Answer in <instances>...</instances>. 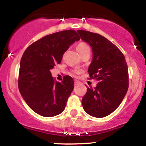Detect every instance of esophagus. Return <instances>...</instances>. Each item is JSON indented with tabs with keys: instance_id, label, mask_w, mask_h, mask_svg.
<instances>
[{
	"instance_id": "obj_1",
	"label": "esophagus",
	"mask_w": 146,
	"mask_h": 146,
	"mask_svg": "<svg viewBox=\"0 0 146 146\" xmlns=\"http://www.w3.org/2000/svg\"><path fill=\"white\" fill-rule=\"evenodd\" d=\"M74 84H75V85H78V84H80V82L78 81V80H74Z\"/></svg>"
}]
</instances>
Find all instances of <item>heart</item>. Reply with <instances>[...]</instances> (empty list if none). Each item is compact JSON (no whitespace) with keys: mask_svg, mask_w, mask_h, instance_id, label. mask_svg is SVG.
I'll return each mask as SVG.
<instances>
[{"mask_svg":"<svg viewBox=\"0 0 146 146\" xmlns=\"http://www.w3.org/2000/svg\"><path fill=\"white\" fill-rule=\"evenodd\" d=\"M76 48H77V51H78L79 53H80V52L84 51V50H86V49H90L89 46H88V44H86V43H84V42L80 43V44H79L78 46H77ZM74 73H78L79 71H75Z\"/></svg>","mask_w":146,"mask_h":146,"instance_id":"b5f03b06","label":"heart"}]
</instances>
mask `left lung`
<instances>
[{"instance_id":"1","label":"left lung","mask_w":146,"mask_h":146,"mask_svg":"<svg viewBox=\"0 0 146 146\" xmlns=\"http://www.w3.org/2000/svg\"><path fill=\"white\" fill-rule=\"evenodd\" d=\"M78 32L91 46L93 60L88 72L98 81L95 88H87L83 108L90 116L106 117L118 108L128 91V65L121 51L105 37L84 30Z\"/></svg>"}]
</instances>
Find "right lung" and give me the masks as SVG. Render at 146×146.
<instances>
[{"instance_id":"1","label":"right lung","mask_w":146,"mask_h":146,"mask_svg":"<svg viewBox=\"0 0 146 146\" xmlns=\"http://www.w3.org/2000/svg\"><path fill=\"white\" fill-rule=\"evenodd\" d=\"M80 40L75 30H65L48 35L27 48L20 63L18 88L35 113L50 117L62 113L74 88L71 77L62 82H55L50 70L60 64L63 54Z\"/></svg>"}]
</instances>
